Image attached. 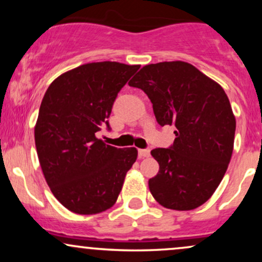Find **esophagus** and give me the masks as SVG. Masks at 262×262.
<instances>
[{
  "label": "esophagus",
  "instance_id": "1",
  "mask_svg": "<svg viewBox=\"0 0 262 262\" xmlns=\"http://www.w3.org/2000/svg\"><path fill=\"white\" fill-rule=\"evenodd\" d=\"M139 156H140V158H149L150 150L149 149H140L139 150Z\"/></svg>",
  "mask_w": 262,
  "mask_h": 262
}]
</instances>
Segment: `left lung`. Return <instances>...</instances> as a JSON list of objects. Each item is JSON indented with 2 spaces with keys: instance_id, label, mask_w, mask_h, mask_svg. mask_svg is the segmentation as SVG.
<instances>
[{
  "instance_id": "8db88e82",
  "label": "left lung",
  "mask_w": 262,
  "mask_h": 262,
  "mask_svg": "<svg viewBox=\"0 0 262 262\" xmlns=\"http://www.w3.org/2000/svg\"><path fill=\"white\" fill-rule=\"evenodd\" d=\"M128 85L148 95L161 127L176 128L172 146L151 150L160 166L149 180L152 197L169 209L202 206L223 180L233 154L236 122L227 93L185 61L143 66Z\"/></svg>"
}]
</instances>
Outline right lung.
Returning a JSON list of instances; mask_svg holds the SVG:
<instances>
[{
    "mask_svg": "<svg viewBox=\"0 0 262 262\" xmlns=\"http://www.w3.org/2000/svg\"><path fill=\"white\" fill-rule=\"evenodd\" d=\"M140 65L89 62L50 83L34 127L35 148L50 191L77 214H97L116 203L135 148L107 145L96 133L112 112L113 102Z\"/></svg>",
    "mask_w": 262,
    "mask_h": 262,
    "instance_id": "obj_1",
    "label": "right lung"
}]
</instances>
